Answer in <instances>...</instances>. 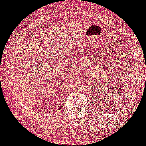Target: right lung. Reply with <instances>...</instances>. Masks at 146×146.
I'll list each match as a JSON object with an SVG mask.
<instances>
[{
    "mask_svg": "<svg viewBox=\"0 0 146 146\" xmlns=\"http://www.w3.org/2000/svg\"><path fill=\"white\" fill-rule=\"evenodd\" d=\"M60 108H61V107H60Z\"/></svg>",
    "mask_w": 146,
    "mask_h": 146,
    "instance_id": "right-lung-1",
    "label": "right lung"
}]
</instances>
